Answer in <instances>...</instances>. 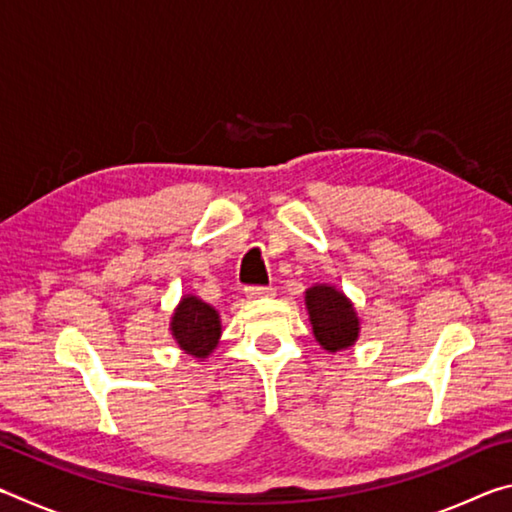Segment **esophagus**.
Segmentation results:
<instances>
[{
	"label": "esophagus",
	"mask_w": 512,
	"mask_h": 512,
	"mask_svg": "<svg viewBox=\"0 0 512 512\" xmlns=\"http://www.w3.org/2000/svg\"><path fill=\"white\" fill-rule=\"evenodd\" d=\"M246 298L248 300H259V298H271L275 296L273 287H246Z\"/></svg>",
	"instance_id": "obj_1"
}]
</instances>
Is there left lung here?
I'll use <instances>...</instances> for the list:
<instances>
[{
    "label": "left lung",
    "mask_w": 512,
    "mask_h": 512,
    "mask_svg": "<svg viewBox=\"0 0 512 512\" xmlns=\"http://www.w3.org/2000/svg\"><path fill=\"white\" fill-rule=\"evenodd\" d=\"M309 323L316 341L327 352L348 350L359 339V316L343 291L329 284H316L305 293Z\"/></svg>",
    "instance_id": "1"
}]
</instances>
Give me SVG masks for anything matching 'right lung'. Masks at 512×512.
I'll list each match as a JSON object with an SVG mask.
<instances>
[{
    "instance_id": "add662e5",
    "label": "right lung",
    "mask_w": 512,
    "mask_h": 512,
    "mask_svg": "<svg viewBox=\"0 0 512 512\" xmlns=\"http://www.w3.org/2000/svg\"><path fill=\"white\" fill-rule=\"evenodd\" d=\"M171 336L178 348L196 359L210 357L219 345L221 318L212 305L196 296H183L171 316Z\"/></svg>"
}]
</instances>
